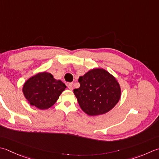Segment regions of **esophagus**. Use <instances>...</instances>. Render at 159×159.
Segmentation results:
<instances>
[{
    "label": "esophagus",
    "mask_w": 159,
    "mask_h": 159,
    "mask_svg": "<svg viewBox=\"0 0 159 159\" xmlns=\"http://www.w3.org/2000/svg\"><path fill=\"white\" fill-rule=\"evenodd\" d=\"M68 88H69L70 90H72L73 89V83H68Z\"/></svg>",
    "instance_id": "1"
}]
</instances>
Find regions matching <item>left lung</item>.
I'll use <instances>...</instances> for the list:
<instances>
[{"label": "left lung", "mask_w": 159, "mask_h": 159, "mask_svg": "<svg viewBox=\"0 0 159 159\" xmlns=\"http://www.w3.org/2000/svg\"><path fill=\"white\" fill-rule=\"evenodd\" d=\"M80 88L74 89L81 110L89 116L104 114L114 107L121 96L116 78L102 68H94L79 77Z\"/></svg>", "instance_id": "8db88e82"}]
</instances>
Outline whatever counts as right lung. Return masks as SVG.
Returning <instances> with one entry per match:
<instances>
[{
  "instance_id": "1",
  "label": "right lung",
  "mask_w": 159,
  "mask_h": 159,
  "mask_svg": "<svg viewBox=\"0 0 159 159\" xmlns=\"http://www.w3.org/2000/svg\"><path fill=\"white\" fill-rule=\"evenodd\" d=\"M67 87L52 74L42 71L28 79L23 86V93L28 103L44 110L53 106Z\"/></svg>"
}]
</instances>
